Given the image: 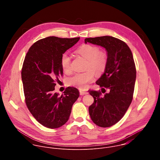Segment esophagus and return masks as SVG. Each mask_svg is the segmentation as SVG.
Returning <instances> with one entry per match:
<instances>
[{
    "label": "esophagus",
    "instance_id": "esophagus-1",
    "mask_svg": "<svg viewBox=\"0 0 160 160\" xmlns=\"http://www.w3.org/2000/svg\"><path fill=\"white\" fill-rule=\"evenodd\" d=\"M88 94L87 92H85V91L82 90H80V95H85V94Z\"/></svg>",
    "mask_w": 160,
    "mask_h": 160
}]
</instances>
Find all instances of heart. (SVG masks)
<instances>
[{"label": "heart", "instance_id": "heart-1", "mask_svg": "<svg viewBox=\"0 0 160 160\" xmlns=\"http://www.w3.org/2000/svg\"><path fill=\"white\" fill-rule=\"evenodd\" d=\"M77 52L87 59L85 63V72L77 73L73 76L68 78L67 83L76 87L80 89L87 88L88 84L94 79L96 74L102 73L106 68L108 58L103 51H99V48L91 44H83L77 50ZM61 66L64 72L70 73L72 72V61L70 56L64 53L61 58Z\"/></svg>", "mask_w": 160, "mask_h": 160}]
</instances>
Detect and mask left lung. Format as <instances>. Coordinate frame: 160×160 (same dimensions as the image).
Wrapping results in <instances>:
<instances>
[{
	"label": "left lung",
	"instance_id": "1",
	"mask_svg": "<svg viewBox=\"0 0 160 160\" xmlns=\"http://www.w3.org/2000/svg\"><path fill=\"white\" fill-rule=\"evenodd\" d=\"M85 42L106 49L108 61L104 73L96 82L101 92L88 90L94 98L89 106L92 122L101 127H109L118 122L130 106L134 91L136 68L132 51L123 41L111 36L87 38ZM108 91L103 97L101 92Z\"/></svg>",
	"mask_w": 160,
	"mask_h": 160
}]
</instances>
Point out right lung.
<instances>
[{"label": "right lung", "instance_id": "obj_1", "mask_svg": "<svg viewBox=\"0 0 160 160\" xmlns=\"http://www.w3.org/2000/svg\"><path fill=\"white\" fill-rule=\"evenodd\" d=\"M80 37H48L35 42L25 56L21 70L25 102L33 117L43 126L57 128L69 119L79 97L77 88L68 87L61 96L55 93L56 82L63 74L61 56Z\"/></svg>", "mask_w": 160, "mask_h": 160}]
</instances>
